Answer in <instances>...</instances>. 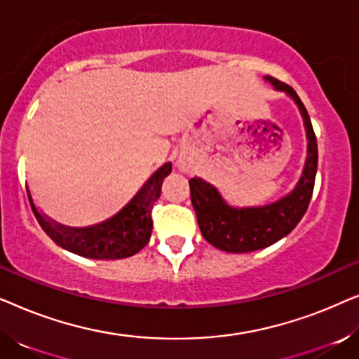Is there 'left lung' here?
<instances>
[{"mask_svg": "<svg viewBox=\"0 0 359 359\" xmlns=\"http://www.w3.org/2000/svg\"><path fill=\"white\" fill-rule=\"evenodd\" d=\"M266 80L278 91H286L297 102L302 112L309 139L306 168L297 188L291 194L279 199L278 203L250 209L230 208L224 203L214 186L201 178L189 180L191 203L196 210L201 233L215 248L229 253H248L266 248L292 232V229L306 214L316 184L318 161L317 137L306 106L287 83L279 81L273 76H268Z\"/></svg>", "mask_w": 359, "mask_h": 359, "instance_id": "8db88e82", "label": "left lung"}]
</instances>
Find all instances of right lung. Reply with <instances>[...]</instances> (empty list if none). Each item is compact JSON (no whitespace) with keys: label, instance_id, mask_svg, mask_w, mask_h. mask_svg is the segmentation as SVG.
<instances>
[{"label":"right lung","instance_id":"obj_1","mask_svg":"<svg viewBox=\"0 0 359 359\" xmlns=\"http://www.w3.org/2000/svg\"><path fill=\"white\" fill-rule=\"evenodd\" d=\"M171 173V163L155 171L134 198L119 212L90 227H67L53 222L34 204L31 191L27 196L34 215L57 245L68 252L93 259H121L140 252L151 235V209L160 198L161 183Z\"/></svg>","mask_w":359,"mask_h":359}]
</instances>
